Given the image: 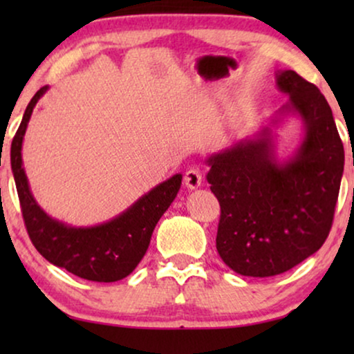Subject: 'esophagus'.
<instances>
[{
	"label": "esophagus",
	"instance_id": "1",
	"mask_svg": "<svg viewBox=\"0 0 354 354\" xmlns=\"http://www.w3.org/2000/svg\"><path fill=\"white\" fill-rule=\"evenodd\" d=\"M201 182L203 177L198 169H190V171H187L185 176H183V183H185V187L190 188V190H196L198 187H201Z\"/></svg>",
	"mask_w": 354,
	"mask_h": 354
}]
</instances>
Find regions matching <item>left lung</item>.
<instances>
[{"mask_svg": "<svg viewBox=\"0 0 354 354\" xmlns=\"http://www.w3.org/2000/svg\"><path fill=\"white\" fill-rule=\"evenodd\" d=\"M275 82L288 103L254 137L206 159L207 182L221 205L217 253L248 277L287 272L321 248L345 164L332 109L317 86L295 71H279ZM292 113L304 120L305 137L280 162L272 129Z\"/></svg>", "mask_w": 354, "mask_h": 354, "instance_id": "obj_1", "label": "left lung"}]
</instances>
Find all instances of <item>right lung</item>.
<instances>
[{
  "mask_svg": "<svg viewBox=\"0 0 354 354\" xmlns=\"http://www.w3.org/2000/svg\"><path fill=\"white\" fill-rule=\"evenodd\" d=\"M46 90L48 85L41 86L30 100L11 143V167L28 236L38 253L57 268L93 282H118L132 274L147 253L154 227L180 190L182 174L159 183L100 225L72 227L53 219L33 198L22 164L24 135L37 101Z\"/></svg>",
  "mask_w": 354,
  "mask_h": 354,
  "instance_id": "right-lung-1",
  "label": "right lung"
}]
</instances>
